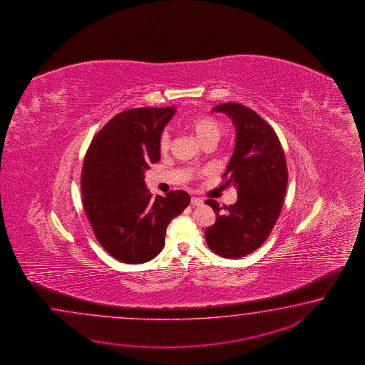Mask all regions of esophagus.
Here are the masks:
<instances>
[{"instance_id": "1", "label": "esophagus", "mask_w": 365, "mask_h": 365, "mask_svg": "<svg viewBox=\"0 0 365 365\" xmlns=\"http://www.w3.org/2000/svg\"><path fill=\"white\" fill-rule=\"evenodd\" d=\"M202 203H203V200L198 198V197H192V200H190L192 206H201Z\"/></svg>"}]
</instances>
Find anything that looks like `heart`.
<instances>
[{
    "label": "heart",
    "mask_w": 365,
    "mask_h": 365,
    "mask_svg": "<svg viewBox=\"0 0 365 365\" xmlns=\"http://www.w3.org/2000/svg\"><path fill=\"white\" fill-rule=\"evenodd\" d=\"M186 125L193 130L195 137L205 143L206 140H219L222 134V125L214 117H192L186 121ZM171 132L165 129L159 137L160 153H167L171 148Z\"/></svg>",
    "instance_id": "obj_1"
}]
</instances>
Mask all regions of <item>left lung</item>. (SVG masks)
Listing matches in <instances>:
<instances>
[{
    "label": "left lung",
    "mask_w": 365,
    "mask_h": 365,
    "mask_svg": "<svg viewBox=\"0 0 365 365\" xmlns=\"http://www.w3.org/2000/svg\"><path fill=\"white\" fill-rule=\"evenodd\" d=\"M232 118L236 145L225 172L237 201L220 206L207 200L217 220L206 230L209 248L225 258H240L259 248L279 217L287 189V164L278 135L262 117L240 103L212 108Z\"/></svg>",
    "instance_id": "obj_1"
}]
</instances>
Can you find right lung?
Segmentation results:
<instances>
[{
  "label": "right lung",
  "mask_w": 365,
  "mask_h": 365,
  "mask_svg": "<svg viewBox=\"0 0 365 365\" xmlns=\"http://www.w3.org/2000/svg\"><path fill=\"white\" fill-rule=\"evenodd\" d=\"M176 109H128L109 120L87 150L81 190L96 240L124 264H143L164 247L172 219L190 203L184 190L153 198L145 171L160 159L159 137Z\"/></svg>",
  "instance_id": "obj_1"
}]
</instances>
